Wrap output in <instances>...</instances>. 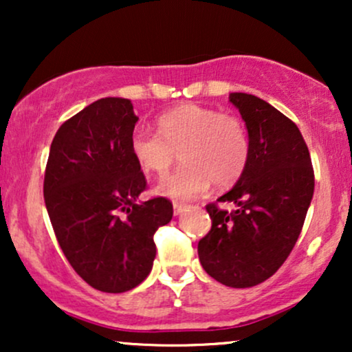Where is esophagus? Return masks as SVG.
<instances>
[{"label": "esophagus", "mask_w": 352, "mask_h": 352, "mask_svg": "<svg viewBox=\"0 0 352 352\" xmlns=\"http://www.w3.org/2000/svg\"><path fill=\"white\" fill-rule=\"evenodd\" d=\"M187 208V205L185 204H179V201H173V215H182L184 213V210Z\"/></svg>", "instance_id": "34e87169"}]
</instances>
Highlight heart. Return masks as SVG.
Instances as JSON below:
<instances>
[{
  "mask_svg": "<svg viewBox=\"0 0 352 352\" xmlns=\"http://www.w3.org/2000/svg\"><path fill=\"white\" fill-rule=\"evenodd\" d=\"M157 125L159 134L145 129L132 132L131 153L145 173H164L180 152L184 165L157 184L160 195L195 199L212 182L215 187H230L245 172L250 137L240 117L185 104L160 116Z\"/></svg>",
  "mask_w": 352,
  "mask_h": 352,
  "instance_id": "b5f03b06",
  "label": "heart"
}]
</instances>
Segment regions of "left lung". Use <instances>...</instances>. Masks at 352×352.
Masks as SVG:
<instances>
[{"mask_svg":"<svg viewBox=\"0 0 352 352\" xmlns=\"http://www.w3.org/2000/svg\"><path fill=\"white\" fill-rule=\"evenodd\" d=\"M230 102L245 120L250 157L235 187L218 199L235 208L207 205L212 228L199 241V258L221 285L250 288L276 273L292 253L313 199L314 172L293 120L245 92H232Z\"/></svg>","mask_w":352,"mask_h":352,"instance_id":"1","label":"left lung"}]
</instances>
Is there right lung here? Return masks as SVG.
Instances as JSON below:
<instances>
[{
  "instance_id": "1",
  "label": "right lung",
  "mask_w": 352,
  "mask_h": 352,
  "mask_svg": "<svg viewBox=\"0 0 352 352\" xmlns=\"http://www.w3.org/2000/svg\"><path fill=\"white\" fill-rule=\"evenodd\" d=\"M137 120L129 99L96 100L60 125L44 173V201L60 250L104 293L129 292L148 276L153 233L173 215L164 197L137 201L147 185L131 153Z\"/></svg>"
}]
</instances>
